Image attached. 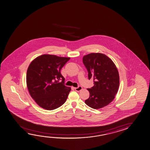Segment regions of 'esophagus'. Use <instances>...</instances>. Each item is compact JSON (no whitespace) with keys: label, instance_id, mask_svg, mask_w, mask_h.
Listing matches in <instances>:
<instances>
[{"label":"esophagus","instance_id":"1","mask_svg":"<svg viewBox=\"0 0 150 150\" xmlns=\"http://www.w3.org/2000/svg\"><path fill=\"white\" fill-rule=\"evenodd\" d=\"M83 88L81 86H79L78 87L75 88V90H76V91H79L81 90H82Z\"/></svg>","mask_w":150,"mask_h":150}]
</instances>
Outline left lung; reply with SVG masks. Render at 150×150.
<instances>
[{"instance_id":"1","label":"left lung","mask_w":150,"mask_h":150,"mask_svg":"<svg viewBox=\"0 0 150 150\" xmlns=\"http://www.w3.org/2000/svg\"><path fill=\"white\" fill-rule=\"evenodd\" d=\"M83 63L88 71V79H93L94 86L87 89L89 98L85 100L88 106L100 109L115 98L120 86V76L113 61L101 53L84 55Z\"/></svg>"}]
</instances>
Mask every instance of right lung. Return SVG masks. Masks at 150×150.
<instances>
[{"label": "right lung", "instance_id": "obj_1", "mask_svg": "<svg viewBox=\"0 0 150 150\" xmlns=\"http://www.w3.org/2000/svg\"><path fill=\"white\" fill-rule=\"evenodd\" d=\"M70 58L45 54L33 60L28 67L26 84L30 96L42 108L52 110L66 101L71 88L63 83L60 71ZM63 79L61 83L58 81Z\"/></svg>", "mask_w": 150, "mask_h": 150}]
</instances>
